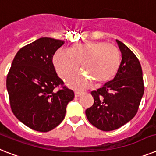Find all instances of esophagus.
I'll use <instances>...</instances> for the list:
<instances>
[{
  "mask_svg": "<svg viewBox=\"0 0 156 156\" xmlns=\"http://www.w3.org/2000/svg\"><path fill=\"white\" fill-rule=\"evenodd\" d=\"M82 94V93L78 92V91H76V92L74 93V95H75V98H78V97L81 96Z\"/></svg>",
  "mask_w": 156,
  "mask_h": 156,
  "instance_id": "obj_1",
  "label": "esophagus"
}]
</instances>
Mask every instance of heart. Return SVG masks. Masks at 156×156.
I'll list each match as a JSON object with an SVG mask.
<instances>
[{"instance_id":"heart-1","label":"heart","mask_w":156,"mask_h":156,"mask_svg":"<svg viewBox=\"0 0 156 156\" xmlns=\"http://www.w3.org/2000/svg\"><path fill=\"white\" fill-rule=\"evenodd\" d=\"M53 63L63 80L75 74L81 64V70L88 78L81 74L72 78L68 85L75 90H85L92 84L91 80L101 86L114 78L120 66V52L116 46L105 41L75 44L70 51L58 50Z\"/></svg>"}]
</instances>
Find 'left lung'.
<instances>
[{
	"instance_id": "left-lung-1",
	"label": "left lung",
	"mask_w": 156,
	"mask_h": 156,
	"mask_svg": "<svg viewBox=\"0 0 156 156\" xmlns=\"http://www.w3.org/2000/svg\"><path fill=\"white\" fill-rule=\"evenodd\" d=\"M122 60L113 80L92 91L94 104L86 110V117L100 130L117 129L136 114L144 92L140 61L126 45L116 40Z\"/></svg>"
}]
</instances>
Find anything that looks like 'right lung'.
<instances>
[{"instance_id":"right-lung-1","label":"right lung","mask_w":156,"mask_h":156,"mask_svg":"<svg viewBox=\"0 0 156 156\" xmlns=\"http://www.w3.org/2000/svg\"><path fill=\"white\" fill-rule=\"evenodd\" d=\"M63 40L40 38L16 53L6 79L9 102L16 117L30 129L47 133L63 120L72 90L56 74L52 62ZM59 88L58 90L55 88Z\"/></svg>"}]
</instances>
